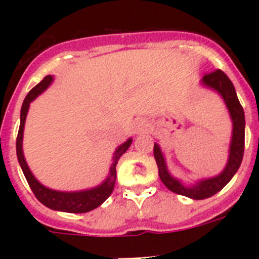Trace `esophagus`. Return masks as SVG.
<instances>
[{"instance_id":"34e87169","label":"esophagus","mask_w":259,"mask_h":259,"mask_svg":"<svg viewBox=\"0 0 259 259\" xmlns=\"http://www.w3.org/2000/svg\"><path fill=\"white\" fill-rule=\"evenodd\" d=\"M135 130H136L137 134H143V132H145L146 130H148V124H146L145 122H136V124H135Z\"/></svg>"}]
</instances>
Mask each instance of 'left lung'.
I'll use <instances>...</instances> for the list:
<instances>
[{
  "instance_id": "1",
  "label": "left lung",
  "mask_w": 259,
  "mask_h": 259,
  "mask_svg": "<svg viewBox=\"0 0 259 259\" xmlns=\"http://www.w3.org/2000/svg\"><path fill=\"white\" fill-rule=\"evenodd\" d=\"M202 83L210 88L215 89L217 92L221 93L224 102L230 110L231 118L233 122V132H232V143H231L230 149V159L221 175L211 178V179L202 180L197 183L193 187H184L180 182L174 179L168 174L164 163L163 155L161 149L157 144H154V158L157 161L158 174L161 178L162 183L167 188L176 194H182L185 197L193 198V200H205L215 193H218L221 189H223L228 184L233 175L239 170L240 164L244 155V146H245V116H244V109L237 98L236 91L233 87L232 81L228 79V76L224 74L222 70H214L211 72L205 74L202 79Z\"/></svg>"
}]
</instances>
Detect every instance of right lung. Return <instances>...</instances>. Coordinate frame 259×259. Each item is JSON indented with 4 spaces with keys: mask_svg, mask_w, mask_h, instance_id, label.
<instances>
[{
    "mask_svg": "<svg viewBox=\"0 0 259 259\" xmlns=\"http://www.w3.org/2000/svg\"><path fill=\"white\" fill-rule=\"evenodd\" d=\"M53 81L52 75H48L44 79L41 80L37 85H35L26 96L24 101H23L22 110H20V125L19 131H18L17 136V155L18 161H19L20 167H22L23 174L26 176L27 182H28L29 188L32 189L33 194L36 196L38 201L42 205L53 210H58V211H66V212H87L91 210L96 209L101 205L102 202L109 198V196L113 193L114 185H115L116 180V163H118L119 158L122 157L123 153L127 152V149L131 145L132 140L125 141L123 145H120L116 149L115 154L113 158V163L110 167V174L107 176V179L102 183L100 187H96L89 191H81V192H58L52 191L49 188H45L44 185H41L37 180L35 179V176L32 175L29 171L28 166L26 163L24 155H23L22 150V140H23V130H24V122H26V116L28 113V107L31 101H33L41 92H44L45 89L49 87V84Z\"/></svg>",
    "mask_w": 259,
    "mask_h": 259,
    "instance_id": "right-lung-1",
    "label": "right lung"
}]
</instances>
